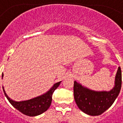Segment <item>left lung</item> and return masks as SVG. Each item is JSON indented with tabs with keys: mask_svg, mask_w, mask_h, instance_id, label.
<instances>
[{
	"mask_svg": "<svg viewBox=\"0 0 123 123\" xmlns=\"http://www.w3.org/2000/svg\"><path fill=\"white\" fill-rule=\"evenodd\" d=\"M122 74L118 67L115 76V86L110 91H94L74 81V96L78 108L87 115L98 116L110 108L121 88Z\"/></svg>",
	"mask_w": 123,
	"mask_h": 123,
	"instance_id": "obj_1",
	"label": "left lung"
}]
</instances>
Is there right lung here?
Segmentation results:
<instances>
[{
  "label": "right lung",
  "mask_w": 123,
  "mask_h": 123,
  "mask_svg": "<svg viewBox=\"0 0 123 123\" xmlns=\"http://www.w3.org/2000/svg\"><path fill=\"white\" fill-rule=\"evenodd\" d=\"M2 77H3V74H2ZM60 83L61 82L54 84L49 91H47L46 93L42 95L39 96L34 98L24 100V101H20V102H17L10 98L6 94L3 87L2 88L5 96L8 99L9 102L16 109H17L18 111H20L25 115H27L29 117H35L43 113L44 112L46 111L49 108L52 100V94L55 91V90L60 86Z\"/></svg>",
  "instance_id": "obj_1"
}]
</instances>
